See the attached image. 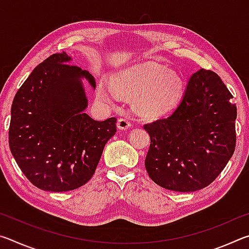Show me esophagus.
I'll use <instances>...</instances> for the list:
<instances>
[{
  "label": "esophagus",
  "instance_id": "34e87169",
  "mask_svg": "<svg viewBox=\"0 0 249 249\" xmlns=\"http://www.w3.org/2000/svg\"><path fill=\"white\" fill-rule=\"evenodd\" d=\"M117 127L119 129H123L126 130L130 127V122L128 119H126V117H122L119 121H117Z\"/></svg>",
  "mask_w": 249,
  "mask_h": 249
}]
</instances>
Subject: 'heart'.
<instances>
[{
  "instance_id": "obj_1",
  "label": "heart",
  "mask_w": 249,
  "mask_h": 249,
  "mask_svg": "<svg viewBox=\"0 0 249 249\" xmlns=\"http://www.w3.org/2000/svg\"><path fill=\"white\" fill-rule=\"evenodd\" d=\"M115 89L109 84H99V95L115 100L117 93L134 96V107L142 116L155 117L169 111L182 92V80L174 70L156 62H144L122 71L114 77Z\"/></svg>"
}]
</instances>
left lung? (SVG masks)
Returning <instances> with one entry per match:
<instances>
[{"mask_svg": "<svg viewBox=\"0 0 249 249\" xmlns=\"http://www.w3.org/2000/svg\"><path fill=\"white\" fill-rule=\"evenodd\" d=\"M233 95L218 75L200 69L166 119L145 124L150 146L145 167L150 179L171 191L201 190L216 179L234 154Z\"/></svg>", "mask_w": 249, "mask_h": 249, "instance_id": "obj_1", "label": "left lung"}]
</instances>
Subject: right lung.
I'll list each match as a JSON object with an SVG mask.
<instances>
[{"mask_svg": "<svg viewBox=\"0 0 249 249\" xmlns=\"http://www.w3.org/2000/svg\"><path fill=\"white\" fill-rule=\"evenodd\" d=\"M65 52L53 53L32 71L16 92L8 142L25 177L45 191L82 187L94 175L116 119L95 121L84 109L81 78L95 88L88 71L69 65Z\"/></svg>", "mask_w": 249, "mask_h": 249, "instance_id": "add662e5", "label": "right lung"}]
</instances>
